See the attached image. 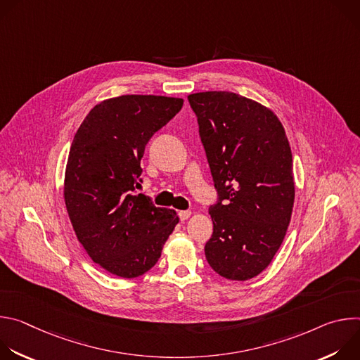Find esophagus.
Returning a JSON list of instances; mask_svg holds the SVG:
<instances>
[{"label":"esophagus","instance_id":"esophagus-1","mask_svg":"<svg viewBox=\"0 0 360 360\" xmlns=\"http://www.w3.org/2000/svg\"><path fill=\"white\" fill-rule=\"evenodd\" d=\"M178 215H179V219H181V221H186V219L192 215V212H191V211H179Z\"/></svg>","mask_w":360,"mask_h":360}]
</instances>
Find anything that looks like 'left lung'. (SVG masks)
<instances>
[{
  "mask_svg": "<svg viewBox=\"0 0 360 360\" xmlns=\"http://www.w3.org/2000/svg\"><path fill=\"white\" fill-rule=\"evenodd\" d=\"M188 99L219 192L210 208L214 233L205 256L222 278L252 279L272 262L292 217L295 181L285 128L272 110L235 92H196Z\"/></svg>",
  "mask_w": 360,
  "mask_h": 360,
  "instance_id": "8db88e82",
  "label": "left lung"
}]
</instances>
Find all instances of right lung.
Instances as JSON below:
<instances>
[{"mask_svg": "<svg viewBox=\"0 0 360 360\" xmlns=\"http://www.w3.org/2000/svg\"><path fill=\"white\" fill-rule=\"evenodd\" d=\"M184 99L121 95L99 102L71 143L64 200L74 232L89 258L107 272L132 279L158 262L179 222L139 188L141 160L150 136L182 108Z\"/></svg>", "mask_w": 360, "mask_h": 360, "instance_id": "add662e5", "label": "right lung"}]
</instances>
